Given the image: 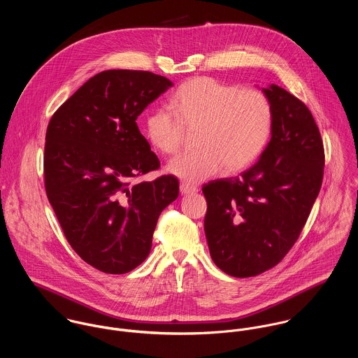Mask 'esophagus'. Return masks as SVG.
Masks as SVG:
<instances>
[{
  "label": "esophagus",
  "instance_id": "1",
  "mask_svg": "<svg viewBox=\"0 0 358 358\" xmlns=\"http://www.w3.org/2000/svg\"><path fill=\"white\" fill-rule=\"evenodd\" d=\"M199 189L193 185H189V183H180V193L182 194H193V193H197Z\"/></svg>",
  "mask_w": 358,
  "mask_h": 358
}]
</instances>
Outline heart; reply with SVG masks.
Returning <instances> with one entry per match:
<instances>
[{
	"label": "heart",
	"mask_w": 358,
	"mask_h": 358,
	"mask_svg": "<svg viewBox=\"0 0 358 358\" xmlns=\"http://www.w3.org/2000/svg\"><path fill=\"white\" fill-rule=\"evenodd\" d=\"M165 108L146 117V135L159 153H176L186 129H200V150L179 154L166 169L186 182H201L224 166L238 172L250 166L266 148L273 125L268 99L256 90H240L209 77L183 83Z\"/></svg>",
	"instance_id": "1"
}]
</instances>
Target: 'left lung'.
<instances>
[{
  "label": "left lung",
  "instance_id": "left-lung-1",
  "mask_svg": "<svg viewBox=\"0 0 358 358\" xmlns=\"http://www.w3.org/2000/svg\"><path fill=\"white\" fill-rule=\"evenodd\" d=\"M271 139L254 166L203 186L204 230L215 264L257 275L282 260L306 224L322 183L324 146L306 104L271 84Z\"/></svg>",
  "mask_w": 358,
  "mask_h": 358
}]
</instances>
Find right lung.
Wrapping results in <instances>:
<instances>
[{"label":"right lung","instance_id":"obj_1","mask_svg":"<svg viewBox=\"0 0 358 358\" xmlns=\"http://www.w3.org/2000/svg\"><path fill=\"white\" fill-rule=\"evenodd\" d=\"M172 85L150 71L106 70L48 124V200L71 248L103 273H128L148 257L159 213L179 196L172 175L131 182L159 168L136 118Z\"/></svg>","mask_w":358,"mask_h":358}]
</instances>
